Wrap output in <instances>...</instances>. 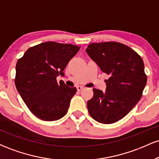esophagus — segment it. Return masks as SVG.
I'll list each match as a JSON object with an SVG mask.
<instances>
[{
    "mask_svg": "<svg viewBox=\"0 0 159 159\" xmlns=\"http://www.w3.org/2000/svg\"><path fill=\"white\" fill-rule=\"evenodd\" d=\"M84 89V87H81V86H78L77 87V90L78 91H81Z\"/></svg>",
    "mask_w": 159,
    "mask_h": 159,
    "instance_id": "34e87169",
    "label": "esophagus"
}]
</instances>
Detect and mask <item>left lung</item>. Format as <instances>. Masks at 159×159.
Here are the masks:
<instances>
[{"instance_id": "obj_1", "label": "left lung", "mask_w": 159, "mask_h": 159, "mask_svg": "<svg viewBox=\"0 0 159 159\" xmlns=\"http://www.w3.org/2000/svg\"><path fill=\"white\" fill-rule=\"evenodd\" d=\"M88 55L103 72L110 75L106 90L93 89L87 108L96 121L111 124L123 119L142 96L147 81L141 57L127 45L116 42L91 43Z\"/></svg>"}]
</instances>
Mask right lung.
I'll use <instances>...</instances> for the list:
<instances>
[{"label": "right lung", "mask_w": 159, "mask_h": 159, "mask_svg": "<svg viewBox=\"0 0 159 159\" xmlns=\"http://www.w3.org/2000/svg\"><path fill=\"white\" fill-rule=\"evenodd\" d=\"M80 46L46 42L30 47L17 61L15 84L23 101L36 117L54 121L64 116L75 87L57 77L79 51Z\"/></svg>", "instance_id": "add662e5"}]
</instances>
